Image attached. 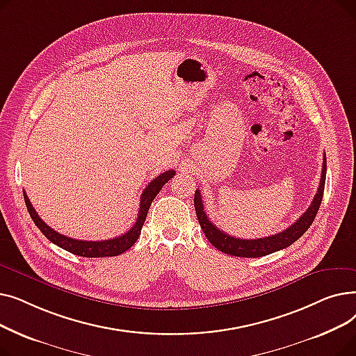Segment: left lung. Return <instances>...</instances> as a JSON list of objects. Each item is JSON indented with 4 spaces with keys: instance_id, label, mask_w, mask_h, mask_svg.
Instances as JSON below:
<instances>
[{
    "instance_id": "obj_1",
    "label": "left lung",
    "mask_w": 356,
    "mask_h": 356,
    "mask_svg": "<svg viewBox=\"0 0 356 356\" xmlns=\"http://www.w3.org/2000/svg\"><path fill=\"white\" fill-rule=\"evenodd\" d=\"M325 180H326V157L323 159V168H322L319 189H317V193L314 195L309 209L300 218H298L291 227H289L283 232H278L271 236L257 238V239H241V238H235V236L228 235L227 232H223L222 229L215 227L213 223L209 220L207 212H204L203 200H202L199 191L195 192L196 216H197V220L200 223V228H202L204 236H207L211 244L215 248H218L219 251L229 254V255L245 257V258L264 257L271 252L290 247L293 242H296L310 228L312 222L314 220V218L317 215V211H319V208H321L323 191H325Z\"/></svg>"
}]
</instances>
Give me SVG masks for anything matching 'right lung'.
<instances>
[{
	"label": "right lung",
	"mask_w": 356,
	"mask_h": 356,
	"mask_svg": "<svg viewBox=\"0 0 356 356\" xmlns=\"http://www.w3.org/2000/svg\"><path fill=\"white\" fill-rule=\"evenodd\" d=\"M176 175L175 170H167L164 173H161L160 176H157L154 180H152L148 183L147 188L143 191L141 193V200H140V208H138V216L137 220L131 229L128 232H125L121 236L112 238V239H105V241H81V239H74V238H69L65 236L62 234H59L58 231L51 229L46 222L42 220V218L37 215V212L34 211L31 202L29 200L26 192H23L24 195V200H26V207L27 211L33 219V222L35 223V227L39 228L43 235L56 244L58 247L74 254L79 257H88V258H101V257H115L120 255L122 252H125L127 250H129L136 244V241L138 239L140 234H141V228L144 225V220L147 218V212L152 207V202L154 200V197L159 195V192L161 191L163 186L170 180L173 176Z\"/></svg>",
	"instance_id": "1"
}]
</instances>
